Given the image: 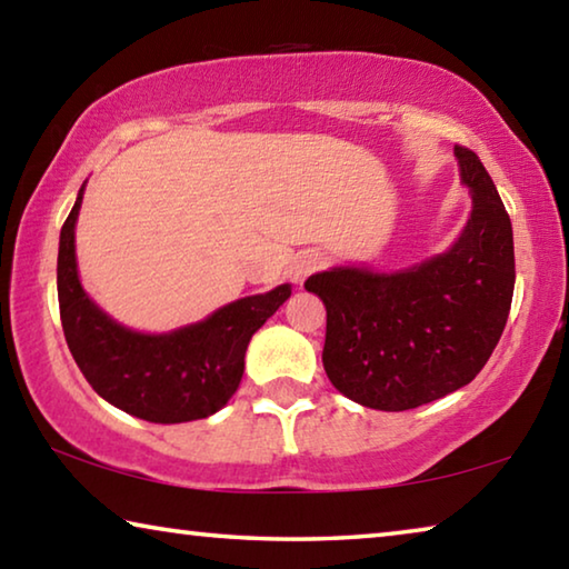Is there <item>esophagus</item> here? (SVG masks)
<instances>
[{"mask_svg": "<svg viewBox=\"0 0 569 569\" xmlns=\"http://www.w3.org/2000/svg\"><path fill=\"white\" fill-rule=\"evenodd\" d=\"M321 266H323V256L319 253V250H303V253H298L296 261H293L296 283H303L306 278L319 271Z\"/></svg>", "mask_w": 569, "mask_h": 569, "instance_id": "obj_1", "label": "esophagus"}]
</instances>
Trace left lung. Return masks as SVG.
<instances>
[{
  "instance_id": "8db88e82",
  "label": "left lung",
  "mask_w": 569,
  "mask_h": 569,
  "mask_svg": "<svg viewBox=\"0 0 569 569\" xmlns=\"http://www.w3.org/2000/svg\"><path fill=\"white\" fill-rule=\"evenodd\" d=\"M471 216L447 253L393 273L331 268L303 283L326 306V377L379 411L437 401L477 377L505 331L515 240L477 152L455 148Z\"/></svg>"
}]
</instances>
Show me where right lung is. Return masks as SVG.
Segmentation results:
<instances>
[{
	"mask_svg": "<svg viewBox=\"0 0 569 569\" xmlns=\"http://www.w3.org/2000/svg\"><path fill=\"white\" fill-rule=\"evenodd\" d=\"M84 186L67 216L57 256L60 319L72 359L112 407L152 423L206 419L223 409L243 379L250 336L291 296L283 283L218 308L206 321L170 333H138L112 321L77 276L74 223Z\"/></svg>",
	"mask_w": 569,
	"mask_h": 569,
	"instance_id": "add662e5",
	"label": "right lung"
}]
</instances>
